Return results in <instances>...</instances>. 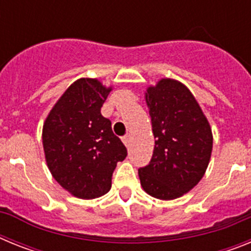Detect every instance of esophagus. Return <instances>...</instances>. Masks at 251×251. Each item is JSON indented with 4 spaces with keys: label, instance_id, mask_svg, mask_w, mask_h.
Wrapping results in <instances>:
<instances>
[{
    "label": "esophagus",
    "instance_id": "34e87169",
    "mask_svg": "<svg viewBox=\"0 0 251 251\" xmlns=\"http://www.w3.org/2000/svg\"><path fill=\"white\" fill-rule=\"evenodd\" d=\"M130 134H127V136H124L123 138H122V141H123V143L126 146H127V147H129V145H130Z\"/></svg>",
    "mask_w": 251,
    "mask_h": 251
}]
</instances>
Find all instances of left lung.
I'll return each mask as SVG.
<instances>
[{
	"label": "left lung",
	"instance_id": "1",
	"mask_svg": "<svg viewBox=\"0 0 251 251\" xmlns=\"http://www.w3.org/2000/svg\"><path fill=\"white\" fill-rule=\"evenodd\" d=\"M156 145L150 163L138 170L146 192L159 200H174L199 183L212 151L207 119L191 92L172 79L148 88Z\"/></svg>",
	"mask_w": 251,
	"mask_h": 251
}]
</instances>
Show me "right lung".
Returning a JSON list of instances; mask_svg holds the SVG:
<instances>
[{
  "label": "right lung",
  "mask_w": 251,
  "mask_h": 251,
  "mask_svg": "<svg viewBox=\"0 0 251 251\" xmlns=\"http://www.w3.org/2000/svg\"><path fill=\"white\" fill-rule=\"evenodd\" d=\"M112 88L97 79H79L69 86L46 118L45 158L51 175L79 199H95L112 187L117 163L127 148L100 109Z\"/></svg>",
  "instance_id": "right-lung-1"
}]
</instances>
